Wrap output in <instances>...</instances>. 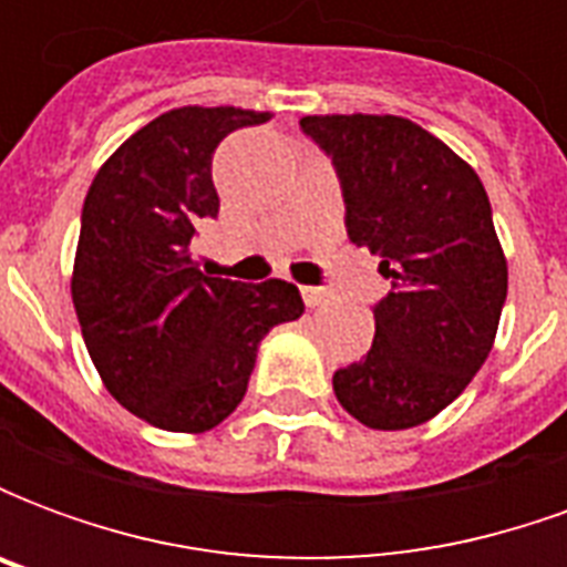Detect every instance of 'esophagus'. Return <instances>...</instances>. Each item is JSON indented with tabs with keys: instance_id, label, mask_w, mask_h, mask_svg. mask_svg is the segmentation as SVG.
Instances as JSON below:
<instances>
[{
	"instance_id": "1",
	"label": "esophagus",
	"mask_w": 567,
	"mask_h": 567,
	"mask_svg": "<svg viewBox=\"0 0 567 567\" xmlns=\"http://www.w3.org/2000/svg\"><path fill=\"white\" fill-rule=\"evenodd\" d=\"M300 295H303V303H307L309 309L321 307V303L328 300V291H324V288H312V285H307V288H300Z\"/></svg>"
}]
</instances>
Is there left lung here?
Segmentation results:
<instances>
[{
	"label": "left lung",
	"mask_w": 567,
	"mask_h": 567,
	"mask_svg": "<svg viewBox=\"0 0 567 567\" xmlns=\"http://www.w3.org/2000/svg\"><path fill=\"white\" fill-rule=\"evenodd\" d=\"M300 130L337 169L349 239L380 255L392 282L370 352L333 373V394L377 431L422 425L483 368L507 300L486 187L406 117L309 115Z\"/></svg>",
	"instance_id": "obj_1"
}]
</instances>
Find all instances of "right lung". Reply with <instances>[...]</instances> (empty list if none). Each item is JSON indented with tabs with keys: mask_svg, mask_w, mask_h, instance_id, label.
Returning a JSON list of instances; mask_svg holds the SVG:
<instances>
[{
	"mask_svg": "<svg viewBox=\"0 0 567 567\" xmlns=\"http://www.w3.org/2000/svg\"><path fill=\"white\" fill-rule=\"evenodd\" d=\"M270 121L234 105H185L133 133L103 163L81 209L72 303L105 389L133 416L199 434L246 398L258 346L303 316L291 282L203 276L197 227L218 218L212 154Z\"/></svg>",
	"mask_w": 567,
	"mask_h": 567,
	"instance_id": "1",
	"label": "right lung"
}]
</instances>
